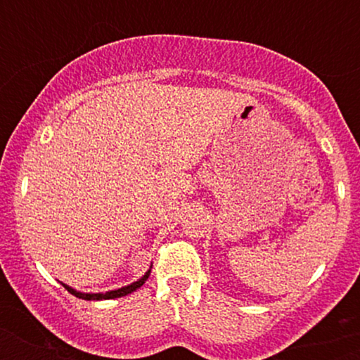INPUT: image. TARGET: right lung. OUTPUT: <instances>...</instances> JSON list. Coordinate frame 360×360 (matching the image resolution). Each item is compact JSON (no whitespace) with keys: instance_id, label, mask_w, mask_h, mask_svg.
<instances>
[{"instance_id":"right-lung-1","label":"right lung","mask_w":360,"mask_h":360,"mask_svg":"<svg viewBox=\"0 0 360 360\" xmlns=\"http://www.w3.org/2000/svg\"><path fill=\"white\" fill-rule=\"evenodd\" d=\"M151 266H153V263H151ZM151 266L148 268L146 274L143 275L141 278H137L136 282H132V284L129 285H123V288H118V289H111V291H106V292H82V291H76L75 288H71V285L64 284V282H60V284L64 285V288L68 289L69 292L72 294V296L79 297V300H85V301H101V300H115V297H122V296H127V294L137 291V289L141 288V285L144 284V282L148 281V277H150L151 274Z\"/></svg>"}]
</instances>
